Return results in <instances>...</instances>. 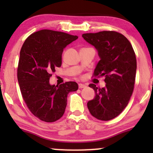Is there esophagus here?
Masks as SVG:
<instances>
[{"label": "esophagus", "instance_id": "obj_1", "mask_svg": "<svg viewBox=\"0 0 153 153\" xmlns=\"http://www.w3.org/2000/svg\"><path fill=\"white\" fill-rule=\"evenodd\" d=\"M78 87H79V88H84L86 87V85H85V84L79 83V84H78Z\"/></svg>", "mask_w": 153, "mask_h": 153}]
</instances>
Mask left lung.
<instances>
[{"label": "left lung", "instance_id": "obj_1", "mask_svg": "<svg viewBox=\"0 0 153 153\" xmlns=\"http://www.w3.org/2000/svg\"><path fill=\"white\" fill-rule=\"evenodd\" d=\"M82 36L96 47L101 58L93 75L104 76L106 82L101 88L89 85L96 96L88 102V108L95 118L111 120L126 108L133 93L137 71L134 51L129 40L114 31L87 33Z\"/></svg>", "mask_w": 153, "mask_h": 153}]
</instances>
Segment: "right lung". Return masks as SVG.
<instances>
[{
	"mask_svg": "<svg viewBox=\"0 0 153 153\" xmlns=\"http://www.w3.org/2000/svg\"><path fill=\"white\" fill-rule=\"evenodd\" d=\"M78 39L62 31L43 29L26 38L20 51L17 78L22 97L33 115L45 122L62 117L68 94L78 89L77 82L51 85L55 68L62 65L63 50Z\"/></svg>",
	"mask_w": 153,
	"mask_h": 153,
	"instance_id": "right-lung-1",
	"label": "right lung"
}]
</instances>
